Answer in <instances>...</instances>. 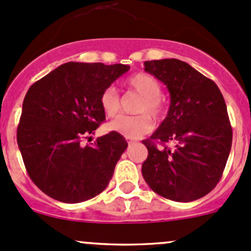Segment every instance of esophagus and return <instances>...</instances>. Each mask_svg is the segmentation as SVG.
I'll return each mask as SVG.
<instances>
[{
  "label": "esophagus",
  "mask_w": 251,
  "mask_h": 251,
  "mask_svg": "<svg viewBox=\"0 0 251 251\" xmlns=\"http://www.w3.org/2000/svg\"><path fill=\"white\" fill-rule=\"evenodd\" d=\"M128 144H134V140H131V139H128Z\"/></svg>",
  "instance_id": "34e87169"
}]
</instances>
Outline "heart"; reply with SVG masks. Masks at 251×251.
<instances>
[{
  "instance_id": "heart-1",
  "label": "heart",
  "mask_w": 251,
  "mask_h": 251,
  "mask_svg": "<svg viewBox=\"0 0 251 251\" xmlns=\"http://www.w3.org/2000/svg\"><path fill=\"white\" fill-rule=\"evenodd\" d=\"M126 86L142 97L139 104V112H148L153 117H160L165 110V103L161 98V86L154 76L147 73H137L126 80ZM100 105L109 117L120 112V96L114 86H110L100 96ZM153 122L146 114L137 116H120L112 121L110 129L126 139H139L152 130Z\"/></svg>"
}]
</instances>
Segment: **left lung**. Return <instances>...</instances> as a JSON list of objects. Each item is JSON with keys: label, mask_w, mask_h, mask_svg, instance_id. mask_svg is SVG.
I'll use <instances>...</instances> for the list:
<instances>
[{"label": "left lung", "mask_w": 251, "mask_h": 251, "mask_svg": "<svg viewBox=\"0 0 251 251\" xmlns=\"http://www.w3.org/2000/svg\"><path fill=\"white\" fill-rule=\"evenodd\" d=\"M145 71L168 87L170 107L151 139L174 141L175 148L144 145L148 157L142 176L163 198L190 202L207 195L218 184L232 144L227 109L214 81L176 58L145 62Z\"/></svg>", "instance_id": "left-lung-1"}]
</instances>
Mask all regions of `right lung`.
<instances>
[{
    "label": "right lung",
    "instance_id": "add662e5",
    "mask_svg": "<svg viewBox=\"0 0 251 251\" xmlns=\"http://www.w3.org/2000/svg\"><path fill=\"white\" fill-rule=\"evenodd\" d=\"M130 69L126 64L68 62L28 88L18 126V146L29 178L66 203L94 198L109 184L128 147L111 131L91 146L82 137L105 120L100 96Z\"/></svg>",
    "mask_w": 251,
    "mask_h": 251
}]
</instances>
